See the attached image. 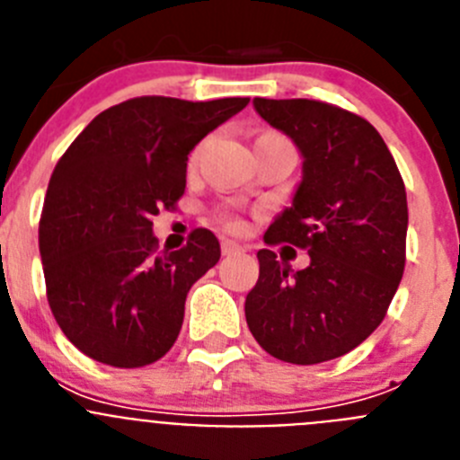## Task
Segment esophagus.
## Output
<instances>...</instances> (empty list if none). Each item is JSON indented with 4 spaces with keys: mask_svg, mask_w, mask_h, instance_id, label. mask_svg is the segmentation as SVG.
I'll list each match as a JSON object with an SVG mask.
<instances>
[{
    "mask_svg": "<svg viewBox=\"0 0 460 460\" xmlns=\"http://www.w3.org/2000/svg\"><path fill=\"white\" fill-rule=\"evenodd\" d=\"M221 251H223V255H237V253H242L243 249L239 246L237 242H233V239H223Z\"/></svg>",
    "mask_w": 460,
    "mask_h": 460,
    "instance_id": "esophagus-1",
    "label": "esophagus"
}]
</instances>
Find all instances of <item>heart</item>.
Masks as SVG:
<instances>
[{"instance_id": "heart-1", "label": "heart", "mask_w": 460, "mask_h": 460, "mask_svg": "<svg viewBox=\"0 0 460 460\" xmlns=\"http://www.w3.org/2000/svg\"><path fill=\"white\" fill-rule=\"evenodd\" d=\"M265 136H276V133H265ZM230 226H234V223H233V221H230Z\"/></svg>"}]
</instances>
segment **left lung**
Returning a JSON list of instances; mask_svg holds the SVG:
<instances>
[{"mask_svg": "<svg viewBox=\"0 0 460 460\" xmlns=\"http://www.w3.org/2000/svg\"><path fill=\"white\" fill-rule=\"evenodd\" d=\"M253 108L304 158L292 205L265 242L306 249L311 262L292 271L260 249L246 323L276 359H336L376 332L403 279L405 184L380 133L348 110L308 99H253Z\"/></svg>", "mask_w": 460, "mask_h": 460, "instance_id": "8db88e82", "label": "left lung"}]
</instances>
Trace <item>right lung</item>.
Wrapping results in <instances>:
<instances>
[{"label":"right lung","mask_w":460,"mask_h":460,"mask_svg":"<svg viewBox=\"0 0 460 460\" xmlns=\"http://www.w3.org/2000/svg\"><path fill=\"white\" fill-rule=\"evenodd\" d=\"M249 99L140 96L103 110L73 140L40 214L48 304L80 352L117 368L154 364L180 336L190 286L221 258L200 227L158 253L152 217L186 189V161Z\"/></svg>","instance_id":"add662e5"}]
</instances>
